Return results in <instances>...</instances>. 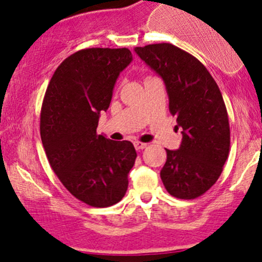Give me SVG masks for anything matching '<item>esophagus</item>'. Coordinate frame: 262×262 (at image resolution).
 Listing matches in <instances>:
<instances>
[{
	"label": "esophagus",
	"mask_w": 262,
	"mask_h": 262,
	"mask_svg": "<svg viewBox=\"0 0 262 262\" xmlns=\"http://www.w3.org/2000/svg\"><path fill=\"white\" fill-rule=\"evenodd\" d=\"M134 147H136L137 150H142V149H144V148L147 147V143H143V142L136 141V142H134Z\"/></svg>",
	"instance_id": "34e87169"
}]
</instances>
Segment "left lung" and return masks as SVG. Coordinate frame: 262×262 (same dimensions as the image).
I'll list each match as a JSON object with an SVG mask.
<instances>
[{"instance_id": "8db88e82", "label": "left lung", "mask_w": 262, "mask_h": 262, "mask_svg": "<svg viewBox=\"0 0 262 262\" xmlns=\"http://www.w3.org/2000/svg\"><path fill=\"white\" fill-rule=\"evenodd\" d=\"M136 53L163 78L168 109L182 128L180 148L166 149L161 179L172 196L196 199L215 184L228 158L231 132L221 90L204 64L179 47L149 44Z\"/></svg>"}]
</instances>
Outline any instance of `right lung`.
<instances>
[{
	"label": "right lung",
	"mask_w": 262,
	"mask_h": 262,
	"mask_svg": "<svg viewBox=\"0 0 262 262\" xmlns=\"http://www.w3.org/2000/svg\"><path fill=\"white\" fill-rule=\"evenodd\" d=\"M130 62L128 48L78 50L58 66L44 95L40 137L50 167L90 207L120 202L136 162L132 142L96 133L100 112L109 109L116 78Z\"/></svg>",
	"instance_id": "right-lung-1"
}]
</instances>
